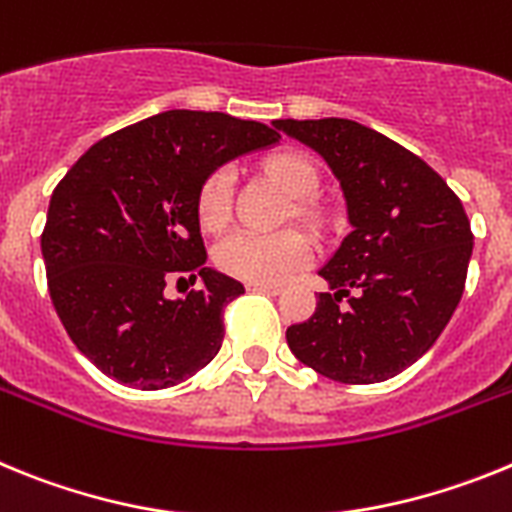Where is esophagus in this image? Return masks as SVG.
Segmentation results:
<instances>
[{
  "mask_svg": "<svg viewBox=\"0 0 512 512\" xmlns=\"http://www.w3.org/2000/svg\"><path fill=\"white\" fill-rule=\"evenodd\" d=\"M247 291L252 293H268V296H278L283 291V286L278 283H247Z\"/></svg>",
  "mask_w": 512,
  "mask_h": 512,
  "instance_id": "1",
  "label": "esophagus"
}]
</instances>
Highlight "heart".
Listing matches in <instances>:
<instances>
[{"mask_svg":"<svg viewBox=\"0 0 512 512\" xmlns=\"http://www.w3.org/2000/svg\"><path fill=\"white\" fill-rule=\"evenodd\" d=\"M265 172L273 177L293 201H309L319 188V172L309 157L299 151H281L265 162ZM234 172L219 167L203 180L198 190V221L206 231H219L229 221ZM301 221H317V211L309 203L296 206ZM213 260L226 275L250 283H281L288 275L304 268L311 260V242L301 231L281 234H255V231H234L221 239L213 250Z\"/></svg>","mask_w":512,"mask_h":512,"instance_id":"heart-1","label":"heart"}]
</instances>
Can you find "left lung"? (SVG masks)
<instances>
[{
	"label": "left lung",
	"mask_w": 512,
	"mask_h": 512,
	"mask_svg": "<svg viewBox=\"0 0 512 512\" xmlns=\"http://www.w3.org/2000/svg\"><path fill=\"white\" fill-rule=\"evenodd\" d=\"M275 128L330 164L353 226L319 270L335 293L288 327V348L340 384L391 379L433 348L464 293L474 234L459 195L410 149L348 118Z\"/></svg>",
	"instance_id": "left-lung-1"
}]
</instances>
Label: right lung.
<instances>
[{"label": "right lung", "instance_id": "1", "mask_svg": "<svg viewBox=\"0 0 512 512\" xmlns=\"http://www.w3.org/2000/svg\"><path fill=\"white\" fill-rule=\"evenodd\" d=\"M278 139L265 123L167 110L97 141L56 185L41 234L48 293L105 376L167 389L219 353L224 309L244 286L203 268L198 190L216 167ZM180 274L204 286L172 302L163 288Z\"/></svg>", "mask_w": 512, "mask_h": 512}]
</instances>
